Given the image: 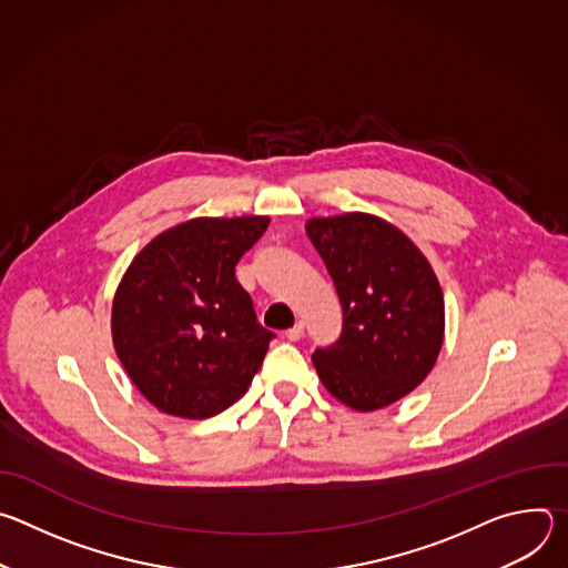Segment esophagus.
<instances>
[{
	"label": "esophagus",
	"mask_w": 568,
	"mask_h": 568,
	"mask_svg": "<svg viewBox=\"0 0 568 568\" xmlns=\"http://www.w3.org/2000/svg\"><path fill=\"white\" fill-rule=\"evenodd\" d=\"M303 331H305V326H303V321H296L294 326L285 333V337L290 339V342H298L301 337H303Z\"/></svg>",
	"instance_id": "obj_1"
}]
</instances>
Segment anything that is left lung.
Listing matches in <instances>:
<instances>
[{"instance_id":"1","label":"left lung","mask_w":568,"mask_h":568,"mask_svg":"<svg viewBox=\"0 0 568 568\" xmlns=\"http://www.w3.org/2000/svg\"><path fill=\"white\" fill-rule=\"evenodd\" d=\"M305 233L344 310L339 342L312 355L318 379L355 412L384 409L409 395L440 355V283L414 240L377 215L310 217Z\"/></svg>"}]
</instances>
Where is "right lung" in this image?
<instances>
[{
  "label": "right lung",
  "instance_id": "1",
  "mask_svg": "<svg viewBox=\"0 0 568 568\" xmlns=\"http://www.w3.org/2000/svg\"><path fill=\"white\" fill-rule=\"evenodd\" d=\"M267 226V215L193 217L154 235L125 270L112 342L159 412L202 420L247 393L274 335L233 270Z\"/></svg>",
  "mask_w": 568,
  "mask_h": 568
}]
</instances>
